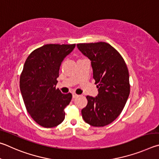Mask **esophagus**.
<instances>
[{
  "label": "esophagus",
  "instance_id": "34e87169",
  "mask_svg": "<svg viewBox=\"0 0 159 159\" xmlns=\"http://www.w3.org/2000/svg\"><path fill=\"white\" fill-rule=\"evenodd\" d=\"M79 96H80L79 95H77V94H76L75 93H72V98H76Z\"/></svg>",
  "mask_w": 159,
  "mask_h": 159
}]
</instances>
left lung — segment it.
<instances>
[{
  "label": "left lung",
  "mask_w": 159,
  "mask_h": 159,
  "mask_svg": "<svg viewBox=\"0 0 159 159\" xmlns=\"http://www.w3.org/2000/svg\"><path fill=\"white\" fill-rule=\"evenodd\" d=\"M77 46L91 60L98 89L96 98L87 96L82 118L91 126H105L118 117L126 105L130 93L129 70L121 55L110 44L99 42Z\"/></svg>",
  "instance_id": "left-lung-1"
}]
</instances>
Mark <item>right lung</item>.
Wrapping results in <instances>:
<instances>
[{"label":"right lung","mask_w":159,"mask_h":159,"mask_svg":"<svg viewBox=\"0 0 159 159\" xmlns=\"http://www.w3.org/2000/svg\"><path fill=\"white\" fill-rule=\"evenodd\" d=\"M75 44H48L35 49L25 61L19 86L27 112L36 123L52 128L65 119L72 94L56 89L61 62Z\"/></svg>","instance_id":"obj_1"}]
</instances>
